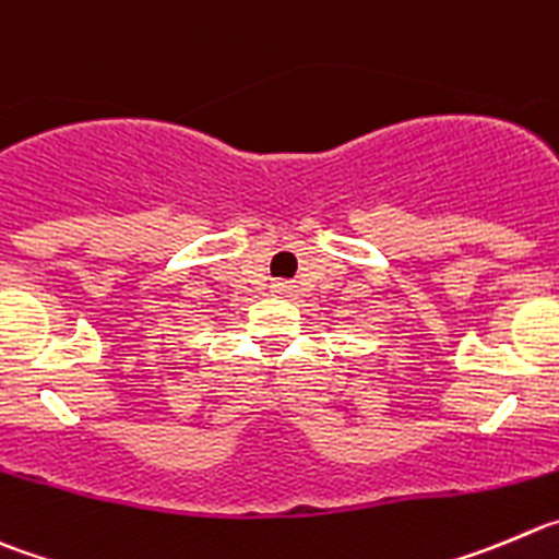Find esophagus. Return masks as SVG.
Masks as SVG:
<instances>
[{
	"mask_svg": "<svg viewBox=\"0 0 559 559\" xmlns=\"http://www.w3.org/2000/svg\"><path fill=\"white\" fill-rule=\"evenodd\" d=\"M274 294H283V296L294 294V285H288V283H274Z\"/></svg>",
	"mask_w": 559,
	"mask_h": 559,
	"instance_id": "1",
	"label": "esophagus"
}]
</instances>
